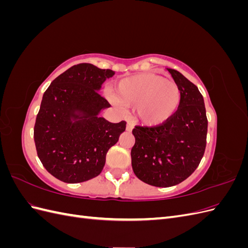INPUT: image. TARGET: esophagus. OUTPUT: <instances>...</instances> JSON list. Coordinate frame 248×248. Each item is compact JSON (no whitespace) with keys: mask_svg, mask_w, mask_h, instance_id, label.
Listing matches in <instances>:
<instances>
[{"mask_svg":"<svg viewBox=\"0 0 248 248\" xmlns=\"http://www.w3.org/2000/svg\"><path fill=\"white\" fill-rule=\"evenodd\" d=\"M132 128H133V124H132L131 122L127 123V125H126V130H127V131H131Z\"/></svg>","mask_w":248,"mask_h":248,"instance_id":"34e87169","label":"esophagus"}]
</instances>
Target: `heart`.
Here are the masks:
<instances>
[{
  "label": "heart",
  "instance_id": "b5f03b06",
  "mask_svg": "<svg viewBox=\"0 0 248 248\" xmlns=\"http://www.w3.org/2000/svg\"><path fill=\"white\" fill-rule=\"evenodd\" d=\"M116 102L137 107V117L148 125L163 123L175 114L181 102V91L175 81L153 73L124 78L115 89Z\"/></svg>",
  "mask_w": 248,
  "mask_h": 248
}]
</instances>
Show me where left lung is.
<instances>
[{"label":"left lung","mask_w":248,"mask_h":248,"mask_svg":"<svg viewBox=\"0 0 248 248\" xmlns=\"http://www.w3.org/2000/svg\"><path fill=\"white\" fill-rule=\"evenodd\" d=\"M168 70L181 91L178 109L161 124L137 125L132 130V170L140 181L156 187L174 186L188 178L199 167L207 142L202 95L183 74Z\"/></svg>","instance_id":"left-lung-1"}]
</instances>
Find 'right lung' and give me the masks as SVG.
Listing matches in <instances>:
<instances>
[{
    "mask_svg": "<svg viewBox=\"0 0 248 248\" xmlns=\"http://www.w3.org/2000/svg\"><path fill=\"white\" fill-rule=\"evenodd\" d=\"M115 72L88 63L72 66L52 80L43 94L34 126L41 163L57 179L80 183L98 176L110 147L126 122L110 123L98 117L108 101L98 93Z\"/></svg>",
    "mask_w": 248,
    "mask_h": 248,
    "instance_id": "right-lung-1",
    "label": "right lung"
}]
</instances>
